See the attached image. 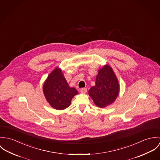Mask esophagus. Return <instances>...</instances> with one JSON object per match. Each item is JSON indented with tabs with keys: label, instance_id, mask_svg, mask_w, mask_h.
I'll return each instance as SVG.
<instances>
[{
	"label": "esophagus",
	"instance_id": "34e87169",
	"mask_svg": "<svg viewBox=\"0 0 160 160\" xmlns=\"http://www.w3.org/2000/svg\"><path fill=\"white\" fill-rule=\"evenodd\" d=\"M87 89L85 88H83L80 89V92H82V93H85V92H87Z\"/></svg>",
	"mask_w": 160,
	"mask_h": 160
}]
</instances>
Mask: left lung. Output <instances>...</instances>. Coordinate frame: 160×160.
<instances>
[{
    "label": "left lung",
    "mask_w": 160,
    "mask_h": 160,
    "mask_svg": "<svg viewBox=\"0 0 160 160\" xmlns=\"http://www.w3.org/2000/svg\"><path fill=\"white\" fill-rule=\"evenodd\" d=\"M118 79L112 68L107 64L99 70L95 85L89 90V95L94 104L100 108L112 104L119 93Z\"/></svg>",
    "instance_id": "1"
}]
</instances>
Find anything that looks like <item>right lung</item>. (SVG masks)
Instances as JSON below:
<instances>
[{
	"label": "right lung",
	"instance_id": "1",
	"mask_svg": "<svg viewBox=\"0 0 160 160\" xmlns=\"http://www.w3.org/2000/svg\"><path fill=\"white\" fill-rule=\"evenodd\" d=\"M43 91L47 102L54 108L64 110L71 105L72 99L78 94L73 87H70L61 70L56 68L46 79Z\"/></svg>",
	"mask_w": 160,
	"mask_h": 160
}]
</instances>
